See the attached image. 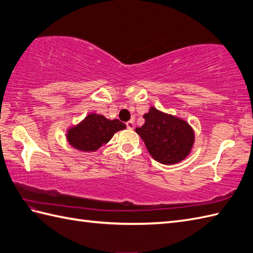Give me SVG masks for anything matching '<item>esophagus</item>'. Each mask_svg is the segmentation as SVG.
I'll use <instances>...</instances> for the list:
<instances>
[{
    "label": "esophagus",
    "mask_w": 253,
    "mask_h": 253,
    "mask_svg": "<svg viewBox=\"0 0 253 253\" xmlns=\"http://www.w3.org/2000/svg\"><path fill=\"white\" fill-rule=\"evenodd\" d=\"M126 125V127L128 128V130H133V128H134V122L132 120L131 121H127Z\"/></svg>",
    "instance_id": "obj_1"
}]
</instances>
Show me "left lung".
Wrapping results in <instances>:
<instances>
[{
  "mask_svg": "<svg viewBox=\"0 0 253 253\" xmlns=\"http://www.w3.org/2000/svg\"><path fill=\"white\" fill-rule=\"evenodd\" d=\"M143 126L135 128L156 161L176 164L186 159L194 144V132L187 121L150 107Z\"/></svg>",
  "mask_w": 253,
  "mask_h": 253,
  "instance_id": "1",
  "label": "left lung"
}]
</instances>
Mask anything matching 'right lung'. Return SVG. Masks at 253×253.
<instances>
[{"label":"right lung","instance_id":"right-lung-1","mask_svg":"<svg viewBox=\"0 0 253 253\" xmlns=\"http://www.w3.org/2000/svg\"><path fill=\"white\" fill-rule=\"evenodd\" d=\"M126 126L118 119L109 120L102 115L89 114L85 118L67 130L69 144L80 151H96L107 144L114 134Z\"/></svg>","mask_w":253,"mask_h":253}]
</instances>
